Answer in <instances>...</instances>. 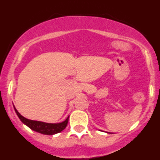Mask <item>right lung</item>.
<instances>
[{"label":"right lung","mask_w":160,"mask_h":160,"mask_svg":"<svg viewBox=\"0 0 160 160\" xmlns=\"http://www.w3.org/2000/svg\"><path fill=\"white\" fill-rule=\"evenodd\" d=\"M14 110L16 111L18 118H20V120L24 124L29 127L32 131H37V132L41 133V134H43V135H52L61 132V131H63L66 128L68 121H69V117H67V118L65 121H63L62 122H60V123H47V122L34 121V120L25 118V117L22 116V114L17 111V109L15 107H14Z\"/></svg>","instance_id":"add662e5"}]
</instances>
